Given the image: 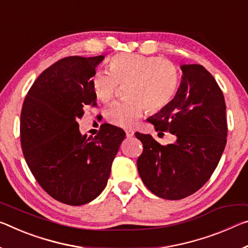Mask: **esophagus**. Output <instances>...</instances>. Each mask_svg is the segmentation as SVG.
<instances>
[{"label": "esophagus", "instance_id": "1", "mask_svg": "<svg viewBox=\"0 0 248 248\" xmlns=\"http://www.w3.org/2000/svg\"><path fill=\"white\" fill-rule=\"evenodd\" d=\"M125 131V136L128 137V138H132L133 136H135V131L131 130V129H124Z\"/></svg>", "mask_w": 248, "mask_h": 248}]
</instances>
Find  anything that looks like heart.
<instances>
[{
	"label": "heart",
	"mask_w": 248,
	"mask_h": 248,
	"mask_svg": "<svg viewBox=\"0 0 248 248\" xmlns=\"http://www.w3.org/2000/svg\"><path fill=\"white\" fill-rule=\"evenodd\" d=\"M109 73H98L93 88L98 100L108 103L115 96L118 84H127L129 99L116 101L106 109V118L118 127H130L148 111L156 112L173 99L179 86L176 66L164 58L140 54H118L108 62Z\"/></svg>",
	"instance_id": "1"
}]
</instances>
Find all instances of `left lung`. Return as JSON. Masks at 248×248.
Returning <instances> with one entry per match:
<instances>
[{"instance_id": "left-lung-1", "label": "left lung", "mask_w": 248, "mask_h": 248, "mask_svg": "<svg viewBox=\"0 0 248 248\" xmlns=\"http://www.w3.org/2000/svg\"><path fill=\"white\" fill-rule=\"evenodd\" d=\"M180 68L174 98L150 118L155 131L172 133L174 142L161 145L151 135L136 133L143 144L137 161L141 179L153 194L167 200L186 198L209 181L227 136L225 100L214 77L202 65Z\"/></svg>"}]
</instances>
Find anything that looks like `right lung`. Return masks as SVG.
<instances>
[{"instance_id": "add662e5", "label": "right lung", "mask_w": 248, "mask_h": 248, "mask_svg": "<svg viewBox=\"0 0 248 248\" xmlns=\"http://www.w3.org/2000/svg\"><path fill=\"white\" fill-rule=\"evenodd\" d=\"M104 58L56 62L39 75L23 104L21 143L27 166L47 193L68 205L92 202L104 191L125 137L109 124L95 138L79 131L77 119L87 106L97 105L92 77Z\"/></svg>"}]
</instances>
